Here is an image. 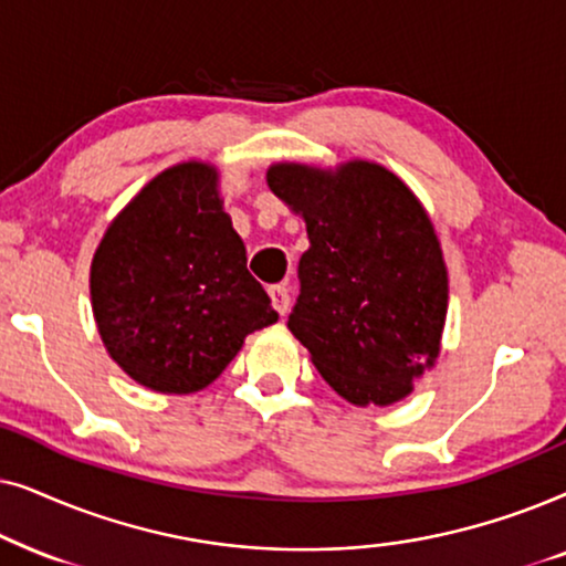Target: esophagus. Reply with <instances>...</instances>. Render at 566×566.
Returning a JSON list of instances; mask_svg holds the SVG:
<instances>
[{"label":"esophagus","mask_w":566,"mask_h":566,"mask_svg":"<svg viewBox=\"0 0 566 566\" xmlns=\"http://www.w3.org/2000/svg\"><path fill=\"white\" fill-rule=\"evenodd\" d=\"M269 297H271V305L279 311V315H284L290 311L292 297H290V290L284 287V284H274V287H269Z\"/></svg>","instance_id":"esophagus-1"}]
</instances>
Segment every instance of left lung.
Returning <instances> with one entry per match:
<instances>
[{"instance_id":"left-lung-1","label":"left lung","mask_w":566,"mask_h":566,"mask_svg":"<svg viewBox=\"0 0 566 566\" xmlns=\"http://www.w3.org/2000/svg\"><path fill=\"white\" fill-rule=\"evenodd\" d=\"M266 180L311 238L290 331L349 403L401 401L434 365L448 313V269L424 207L367 160L279 163Z\"/></svg>"}]
</instances>
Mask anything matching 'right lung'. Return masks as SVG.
<instances>
[{"mask_svg":"<svg viewBox=\"0 0 566 566\" xmlns=\"http://www.w3.org/2000/svg\"><path fill=\"white\" fill-rule=\"evenodd\" d=\"M217 170L180 163L149 180L97 245L90 295L113 361L157 394H196L253 331L276 323L224 214Z\"/></svg>","mask_w":566,"mask_h":566,"instance_id":"add662e5","label":"right lung"}]
</instances>
